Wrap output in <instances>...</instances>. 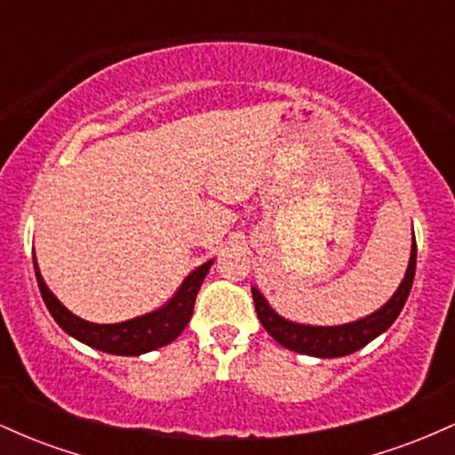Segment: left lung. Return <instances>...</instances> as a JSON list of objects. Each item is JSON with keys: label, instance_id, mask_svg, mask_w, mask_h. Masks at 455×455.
Segmentation results:
<instances>
[{"label": "left lung", "instance_id": "obj_1", "mask_svg": "<svg viewBox=\"0 0 455 455\" xmlns=\"http://www.w3.org/2000/svg\"><path fill=\"white\" fill-rule=\"evenodd\" d=\"M415 265H417V243L415 235H412L411 245V259L409 267H406L404 278H402L400 286L395 293L385 301L379 310L372 315L357 318V321L342 323V325H306V323L289 321L271 307V304L265 299L257 286H252V299L254 307H257L259 321L267 329V333L275 342L282 344L289 351L310 355V357L321 359H333L351 355L365 344H370L380 333L387 331L394 325V321L404 307L406 299H409L412 280H415Z\"/></svg>", "mask_w": 455, "mask_h": 455}]
</instances>
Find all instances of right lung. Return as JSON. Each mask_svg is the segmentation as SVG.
<instances>
[{
  "instance_id": "1",
  "label": "right lung",
  "mask_w": 455,
  "mask_h": 455,
  "mask_svg": "<svg viewBox=\"0 0 455 455\" xmlns=\"http://www.w3.org/2000/svg\"><path fill=\"white\" fill-rule=\"evenodd\" d=\"M212 265L213 259L192 269L180 284V289L175 291L173 297L166 304L156 307V310L145 312V315L128 318V321L122 323H90L85 318L72 315L57 299L53 291L46 286L34 254L36 280H38L40 293H43L44 304L49 307L51 316L55 318L57 325L64 329L68 336L96 348V351L124 355V357H134V355H143L156 351L160 347H166V344L173 342L184 331L188 323H190L192 312H195L198 291H201L203 280H205Z\"/></svg>"
}]
</instances>
